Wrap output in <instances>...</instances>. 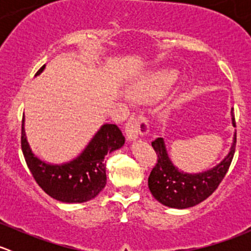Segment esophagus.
Instances as JSON below:
<instances>
[{
	"label": "esophagus",
	"mask_w": 251,
	"mask_h": 251,
	"mask_svg": "<svg viewBox=\"0 0 251 251\" xmlns=\"http://www.w3.org/2000/svg\"><path fill=\"white\" fill-rule=\"evenodd\" d=\"M149 131L148 120L143 116L132 118L126 124V136L128 141H136L141 135H146Z\"/></svg>",
	"instance_id": "esophagus-1"
}]
</instances>
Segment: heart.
I'll list each match as a JSON object with an SVG mask.
<instances>
[{
    "instance_id": "1",
    "label": "heart",
    "mask_w": 251,
    "mask_h": 251,
    "mask_svg": "<svg viewBox=\"0 0 251 251\" xmlns=\"http://www.w3.org/2000/svg\"><path fill=\"white\" fill-rule=\"evenodd\" d=\"M178 80L179 74L177 70H156L133 82L128 88V95L136 100H155L169 92Z\"/></svg>"
}]
</instances>
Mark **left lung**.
Wrapping results in <instances>:
<instances>
[{
    "instance_id": "1",
    "label": "left lung",
    "mask_w": 251,
    "mask_h": 251,
    "mask_svg": "<svg viewBox=\"0 0 251 251\" xmlns=\"http://www.w3.org/2000/svg\"><path fill=\"white\" fill-rule=\"evenodd\" d=\"M235 127L234 114L231 110ZM235 133L228 154L216 166L198 174H189L174 165L166 151L165 141L159 137L151 142L158 159L148 177V187L154 198L165 206L187 209L201 203L214 193L228 171L235 151Z\"/></svg>"
}]
</instances>
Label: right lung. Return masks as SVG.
<instances>
[{
  "label": "right lung",
  "mask_w": 251,
  "mask_h": 251,
  "mask_svg": "<svg viewBox=\"0 0 251 251\" xmlns=\"http://www.w3.org/2000/svg\"><path fill=\"white\" fill-rule=\"evenodd\" d=\"M45 67L36 75L41 74ZM24 125L23 118L22 151L27 168L48 196L62 203H85L97 197L107 183L104 156L125 144L120 128L114 124H104L76 158L68 163L50 164L35 155Z\"/></svg>",
  "instance_id": "1"
}]
</instances>
